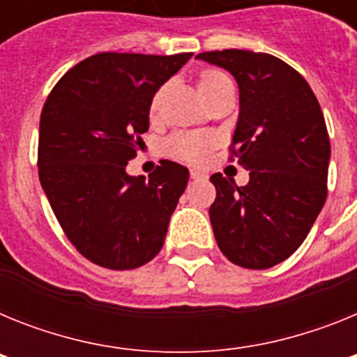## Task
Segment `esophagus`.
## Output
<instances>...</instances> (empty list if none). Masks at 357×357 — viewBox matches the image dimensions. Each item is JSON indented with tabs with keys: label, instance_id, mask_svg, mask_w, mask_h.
<instances>
[{
	"label": "esophagus",
	"instance_id": "34e87169",
	"mask_svg": "<svg viewBox=\"0 0 357 357\" xmlns=\"http://www.w3.org/2000/svg\"><path fill=\"white\" fill-rule=\"evenodd\" d=\"M189 176H191L193 181H200V178H206L207 175L204 172H202V169L193 168V169H191V172H189Z\"/></svg>",
	"mask_w": 357,
	"mask_h": 357
}]
</instances>
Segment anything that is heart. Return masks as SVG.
Wrapping results in <instances>:
<instances>
[{
  "label": "heart",
  "mask_w": 357,
  "mask_h": 357,
  "mask_svg": "<svg viewBox=\"0 0 357 357\" xmlns=\"http://www.w3.org/2000/svg\"><path fill=\"white\" fill-rule=\"evenodd\" d=\"M198 91L202 98L206 100L209 105H213L216 100L232 94V82L227 77L225 73L218 71V69H202L197 78ZM168 91V85H162L157 89V93L151 98L150 107H148V118L155 121L160 114V105H162V98ZM214 141L207 134H195V132H178L172 135L168 141V151L176 159L185 160V162H198L200 159L207 155V151L213 148Z\"/></svg>",
  "instance_id": "obj_1"
}]
</instances>
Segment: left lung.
I'll list each match as a JSON object with an SVG mask.
<instances>
[{"label": "left lung", "instance_id": "1", "mask_svg": "<svg viewBox=\"0 0 357 357\" xmlns=\"http://www.w3.org/2000/svg\"><path fill=\"white\" fill-rule=\"evenodd\" d=\"M239 87L229 160L250 172L247 185L214 173L209 209L218 247L230 263L266 270L301 247L327 198L331 143L320 103L301 73L247 50L206 52Z\"/></svg>", "mask_w": 357, "mask_h": 357}]
</instances>
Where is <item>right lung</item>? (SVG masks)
<instances>
[{
  "label": "right lung",
  "instance_id": "right-lung-1",
  "mask_svg": "<svg viewBox=\"0 0 357 357\" xmlns=\"http://www.w3.org/2000/svg\"><path fill=\"white\" fill-rule=\"evenodd\" d=\"M193 53H98L56 82L40 112L37 166L66 238L85 259L134 270L160 252L189 172L160 160L148 181L125 168L143 146L148 107Z\"/></svg>",
  "mask_w": 357,
  "mask_h": 357
}]
</instances>
